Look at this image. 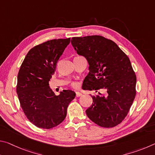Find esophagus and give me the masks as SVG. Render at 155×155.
<instances>
[{"label":"esophagus","instance_id":"obj_1","mask_svg":"<svg viewBox=\"0 0 155 155\" xmlns=\"http://www.w3.org/2000/svg\"><path fill=\"white\" fill-rule=\"evenodd\" d=\"M82 95H83V94H81V92H79V91H77V92H76V96H77V97H80Z\"/></svg>","mask_w":155,"mask_h":155}]
</instances>
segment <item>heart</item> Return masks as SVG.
<instances>
[{"label": "heart", "mask_w": 155, "mask_h": 155, "mask_svg": "<svg viewBox=\"0 0 155 155\" xmlns=\"http://www.w3.org/2000/svg\"><path fill=\"white\" fill-rule=\"evenodd\" d=\"M72 86L74 87H78V83H77V82H74L72 83Z\"/></svg>", "instance_id": "b5f03b06"}]
</instances>
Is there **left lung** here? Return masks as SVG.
<instances>
[{
    "mask_svg": "<svg viewBox=\"0 0 155 155\" xmlns=\"http://www.w3.org/2000/svg\"><path fill=\"white\" fill-rule=\"evenodd\" d=\"M71 44L88 62L87 90L107 91L106 96H91L93 103L86 114L100 127H115L127 116L136 94L137 79L129 59L114 41L103 36L72 38Z\"/></svg>",
    "mask_w": 155,
    "mask_h": 155,
    "instance_id": "obj_1",
    "label": "left lung"
}]
</instances>
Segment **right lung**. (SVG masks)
Masks as SVG:
<instances>
[{
    "label": "right lung",
    "mask_w": 155,
    "mask_h": 155,
    "mask_svg": "<svg viewBox=\"0 0 155 155\" xmlns=\"http://www.w3.org/2000/svg\"><path fill=\"white\" fill-rule=\"evenodd\" d=\"M70 42V38H67L39 44L28 51L20 66L16 89L18 99L28 120L39 128L50 129L61 123L76 96L72 90H64L56 96L48 83Z\"/></svg>",
    "instance_id": "obj_1"
}]
</instances>
